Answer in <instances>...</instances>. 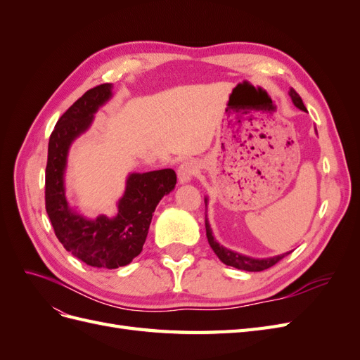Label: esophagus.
Masks as SVG:
<instances>
[{
    "label": "esophagus",
    "mask_w": 360,
    "mask_h": 360,
    "mask_svg": "<svg viewBox=\"0 0 360 360\" xmlns=\"http://www.w3.org/2000/svg\"><path fill=\"white\" fill-rule=\"evenodd\" d=\"M198 171H200V165H198L197 160L183 162L181 165L179 167V169H177V177H179L180 184H184V183L191 181L195 176H197Z\"/></svg>",
    "instance_id": "obj_1"
}]
</instances>
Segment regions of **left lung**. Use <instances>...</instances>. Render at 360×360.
I'll list each match as a JSON object with an SVG mask.
<instances>
[{
	"label": "left lung",
	"instance_id": "8db88e82",
	"mask_svg": "<svg viewBox=\"0 0 360 360\" xmlns=\"http://www.w3.org/2000/svg\"><path fill=\"white\" fill-rule=\"evenodd\" d=\"M290 97L291 101L294 103V106L299 108V110L302 111H307V108H304L300 96L294 91L292 89L290 90ZM204 202H205V207H207V202H209V198H204ZM205 236H207V240H209V245L210 248L213 249V252L217 255V258H219L224 264L226 266H231V267H236L238 270H246V271H261V270H266L271 266H275L279 259H282L284 257L290 255V252H285V254H281V255H275V257H269V258H254V257H248L245 254H240V252H236V250H231L228 249L225 246H222L219 242L216 240L214 236H213V231L210 228V222H209V217H207L205 214Z\"/></svg>",
	"mask_w": 360,
	"mask_h": 360
}]
</instances>
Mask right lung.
<instances>
[{"instance_id": "1", "label": "right lung", "mask_w": 360, "mask_h": 360, "mask_svg": "<svg viewBox=\"0 0 360 360\" xmlns=\"http://www.w3.org/2000/svg\"><path fill=\"white\" fill-rule=\"evenodd\" d=\"M111 97L112 84L97 85L60 117L49 138L45 183L46 213L64 249L85 264L103 269L127 266L141 254L156 205L177 183L171 168L130 172L112 217L99 214L91 219L69 204L64 176L70 146L89 130L94 114Z\"/></svg>"}]
</instances>
